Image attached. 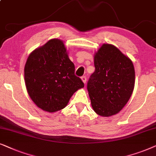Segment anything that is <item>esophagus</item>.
Returning a JSON list of instances; mask_svg holds the SVG:
<instances>
[{
    "label": "esophagus",
    "instance_id": "34e87169",
    "mask_svg": "<svg viewBox=\"0 0 156 156\" xmlns=\"http://www.w3.org/2000/svg\"><path fill=\"white\" fill-rule=\"evenodd\" d=\"M82 82L84 83V84H86V82H87V77H86V76H82Z\"/></svg>",
    "mask_w": 156,
    "mask_h": 156
}]
</instances>
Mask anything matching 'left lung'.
<instances>
[{
	"instance_id": "8db88e82",
	"label": "left lung",
	"mask_w": 156,
	"mask_h": 156,
	"mask_svg": "<svg viewBox=\"0 0 156 156\" xmlns=\"http://www.w3.org/2000/svg\"><path fill=\"white\" fill-rule=\"evenodd\" d=\"M94 59L95 71L87 82L91 106L99 116H113L124 107L133 93V62L110 44H102Z\"/></svg>"
}]
</instances>
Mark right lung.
I'll list each match as a JSON object with an SVG mask.
<instances>
[{"mask_svg":"<svg viewBox=\"0 0 156 156\" xmlns=\"http://www.w3.org/2000/svg\"><path fill=\"white\" fill-rule=\"evenodd\" d=\"M74 70L62 40H49L32 52L25 63V82L30 97L45 112L62 109L73 94L84 87Z\"/></svg>","mask_w":156,"mask_h":156,"instance_id":"right-lung-1","label":"right lung"}]
</instances>
